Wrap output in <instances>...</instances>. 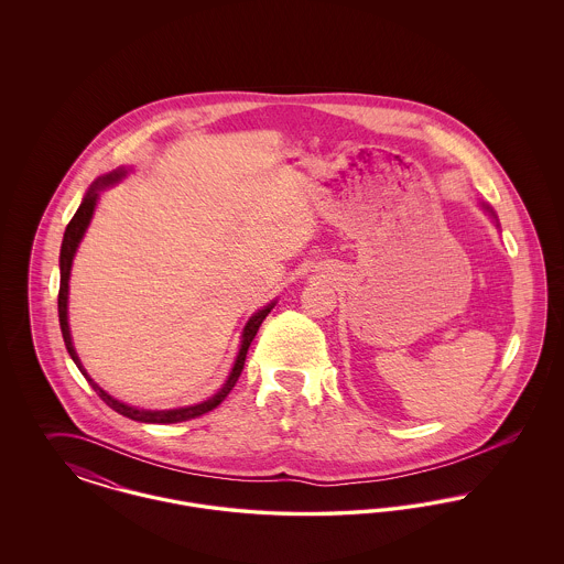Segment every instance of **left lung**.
<instances>
[{"label": "left lung", "instance_id": "left-lung-1", "mask_svg": "<svg viewBox=\"0 0 564 564\" xmlns=\"http://www.w3.org/2000/svg\"><path fill=\"white\" fill-rule=\"evenodd\" d=\"M482 207L486 209V214L490 215V217H495V221H497V215H495V212H492V209H490L486 203H482ZM497 226H499V224H497Z\"/></svg>", "mask_w": 564, "mask_h": 564}]
</instances>
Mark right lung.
I'll list each match as a JSON object with an SVG mask.
<instances>
[{
  "instance_id": "1",
  "label": "right lung",
  "mask_w": 564,
  "mask_h": 564,
  "mask_svg": "<svg viewBox=\"0 0 564 564\" xmlns=\"http://www.w3.org/2000/svg\"><path fill=\"white\" fill-rule=\"evenodd\" d=\"M127 173H129V171H127L124 166H120V169L111 171L108 175H101L99 180H95V182H93V186H90L88 192L84 194L78 212H76V215L72 217V221H69V224H67V228H65L63 242H61V256H58V269H61V288H58V323H61V332H63L65 347H67V352L72 355L74 364L78 366V370L84 375V378L90 382V387L97 391V395H99L104 402L108 403L111 410H116L118 414H122V416H127V419L139 421V423H156V425L182 423V421H189V419L203 416L205 412L214 410V408H217L219 403L226 400V395L232 391V387L237 384V380H239V376H241L242 366H245V357H247V349H249L251 340L256 338V334H258V329H260L262 322L267 319V315H269L270 311L274 308L276 300H272V302L267 304L264 308H260L258 313H253V315L249 317V322L245 323V327H242L241 349H239V355H237V359H235V366H232L230 375L226 378L224 387H221L215 395H212L209 400H205V402L200 403H194V405H186V408H171V410H143V408H134V405H129V403L120 402V400L111 398L108 391H104V389H101V387H99V384L88 376V372L84 370L80 357H78V352L74 349L72 332H69V322H67V300H69V276H72L74 256H76V251H78V247H80V241L84 239V232H86V228H88V224H90V219H93V214H95V209H97L99 192H101V189L109 188V186H113V184H118L122 177H127Z\"/></svg>"
}]
</instances>
